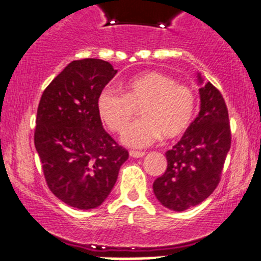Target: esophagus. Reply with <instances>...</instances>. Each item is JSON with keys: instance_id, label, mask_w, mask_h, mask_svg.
I'll return each instance as SVG.
<instances>
[{"instance_id": "1", "label": "esophagus", "mask_w": 261, "mask_h": 261, "mask_svg": "<svg viewBox=\"0 0 261 261\" xmlns=\"http://www.w3.org/2000/svg\"><path fill=\"white\" fill-rule=\"evenodd\" d=\"M145 155L144 151H135V150H131L130 151V156L131 158H143Z\"/></svg>"}]
</instances>
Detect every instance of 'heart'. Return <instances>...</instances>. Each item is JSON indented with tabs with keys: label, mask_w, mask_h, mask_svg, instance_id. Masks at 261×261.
Segmentation results:
<instances>
[{
	"label": "heart",
	"mask_w": 261,
	"mask_h": 261,
	"mask_svg": "<svg viewBox=\"0 0 261 261\" xmlns=\"http://www.w3.org/2000/svg\"><path fill=\"white\" fill-rule=\"evenodd\" d=\"M138 110L143 118L121 136L122 143L130 147L147 146L162 135L167 140L183 135L193 120L196 97L188 86L160 72L131 78L123 86V93L106 87L97 97L99 117L115 133H121Z\"/></svg>",
	"instance_id": "obj_1"
}]
</instances>
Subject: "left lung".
I'll use <instances>...</instances> for the list:
<instances>
[{
	"label": "left lung",
	"instance_id": "1",
	"mask_svg": "<svg viewBox=\"0 0 261 261\" xmlns=\"http://www.w3.org/2000/svg\"><path fill=\"white\" fill-rule=\"evenodd\" d=\"M198 77L201 110L181 139L165 152L168 167L152 184L158 201L181 212L208 198L218 186L231 147L225 99L212 83Z\"/></svg>",
	"mask_w": 261,
	"mask_h": 261
}]
</instances>
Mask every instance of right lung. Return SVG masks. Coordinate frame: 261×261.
Segmentation results:
<instances>
[{
	"mask_svg": "<svg viewBox=\"0 0 261 261\" xmlns=\"http://www.w3.org/2000/svg\"><path fill=\"white\" fill-rule=\"evenodd\" d=\"M117 70L101 59L73 60L44 91L34 143L55 197L78 210L101 206L128 151L106 133L97 97Z\"/></svg>",
	"mask_w": 261,
	"mask_h": 261,
	"instance_id": "right-lung-1",
	"label": "right lung"
}]
</instances>
